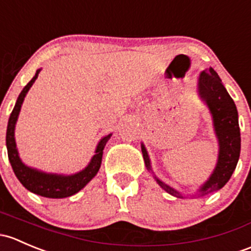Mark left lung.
Segmentation results:
<instances>
[{
    "mask_svg": "<svg viewBox=\"0 0 251 251\" xmlns=\"http://www.w3.org/2000/svg\"><path fill=\"white\" fill-rule=\"evenodd\" d=\"M198 92H200L201 98L210 108L214 128H215L216 136L219 139V146H220L215 170L196 195L205 196L224 187L233 174V170L236 169L237 163H238L239 153H241V131H239L238 112H237L234 101L229 97L226 88L221 83L220 77L213 68H209L201 74L200 79H198ZM141 151H143L144 161L147 169L151 170L149 154L144 145L141 146ZM154 179L168 193L175 197H182L174 188L165 185L156 176Z\"/></svg>",
    "mask_w": 251,
    "mask_h": 251,
    "instance_id": "1",
    "label": "left lung"
}]
</instances>
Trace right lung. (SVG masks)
<instances>
[{"mask_svg":"<svg viewBox=\"0 0 251 251\" xmlns=\"http://www.w3.org/2000/svg\"><path fill=\"white\" fill-rule=\"evenodd\" d=\"M40 71L41 70H37V71H36L32 79H31L29 83L24 87V89L22 90V93H20L19 97H18L17 102H15V106L13 108L12 113H10L9 116L6 134L8 158L15 176L18 177V180L23 183V186H24L26 190L36 193V195L42 196V197L65 198L75 195V193H77L78 191H81L82 188H83L95 175H97L98 170H99L100 165H101L102 150H104L108 139L111 138V134H108L107 136L102 138L101 140H100V143L98 144L95 156L93 157L92 161L88 164L86 169H83L82 172L77 173V174L75 175L63 176V175L56 174H46V173L38 172V170L36 169H31V168L26 167V165L23 163V162L20 161L19 154H18L17 151V145H15L14 139V128L18 120V115H19L20 108H22V104L23 101H24L25 95L29 92V89L33 84V82L36 81Z\"/></svg>","mask_w":251,"mask_h":251,"instance_id":"right-lung-1","label":"right lung"}]
</instances>
